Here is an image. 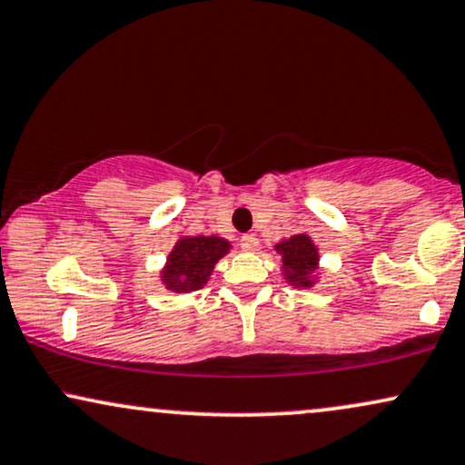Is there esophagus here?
<instances>
[{"mask_svg":"<svg viewBox=\"0 0 465 465\" xmlns=\"http://www.w3.org/2000/svg\"><path fill=\"white\" fill-rule=\"evenodd\" d=\"M239 243H242L243 252H256V250H259V239H256L254 234H243L242 242H239Z\"/></svg>","mask_w":465,"mask_h":465,"instance_id":"1","label":"esophagus"}]
</instances>
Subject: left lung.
I'll return each mask as SVG.
<instances>
[{"label":"left lung","instance_id":"obj_1","mask_svg":"<svg viewBox=\"0 0 465 465\" xmlns=\"http://www.w3.org/2000/svg\"><path fill=\"white\" fill-rule=\"evenodd\" d=\"M276 252L282 261V278L295 289H311L319 282V248L314 245L311 234L300 232L293 237L278 242Z\"/></svg>","mask_w":465,"mask_h":465}]
</instances>
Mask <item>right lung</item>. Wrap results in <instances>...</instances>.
I'll return each instance as SVG.
<instances>
[{
  "instance_id": "add662e5",
  "label": "right lung",
  "mask_w": 465,
  "mask_h": 465,
  "mask_svg": "<svg viewBox=\"0 0 465 465\" xmlns=\"http://www.w3.org/2000/svg\"><path fill=\"white\" fill-rule=\"evenodd\" d=\"M231 248L232 245L228 239L215 237V234L181 237L170 250L165 265L159 272V280L172 293H193L209 282L217 261L223 259Z\"/></svg>"
}]
</instances>
